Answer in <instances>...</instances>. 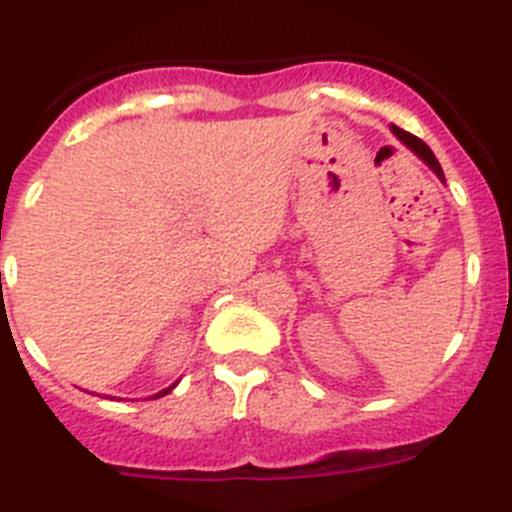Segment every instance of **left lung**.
<instances>
[{
  "instance_id": "obj_1",
  "label": "left lung",
  "mask_w": 512,
  "mask_h": 512,
  "mask_svg": "<svg viewBox=\"0 0 512 512\" xmlns=\"http://www.w3.org/2000/svg\"><path fill=\"white\" fill-rule=\"evenodd\" d=\"M392 133H395L397 138H400L402 143H405V146H408L410 151H413L415 156L420 158V161H425V164L431 166L433 174H436L438 179H441V182H446V179H443V169H441V164H438V158L433 156V151L428 146H425L423 140L415 138V135H410L408 130H400V128H397V125H392Z\"/></svg>"
}]
</instances>
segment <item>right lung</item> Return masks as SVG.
Masks as SVG:
<instances>
[{
    "label": "right lung",
    "instance_id": "obj_1",
    "mask_svg": "<svg viewBox=\"0 0 512 512\" xmlns=\"http://www.w3.org/2000/svg\"><path fill=\"white\" fill-rule=\"evenodd\" d=\"M171 390H174V384H171V387H166V390H161V392H158V395L156 397H164V395H169V392Z\"/></svg>",
    "mask_w": 512,
    "mask_h": 512
}]
</instances>
